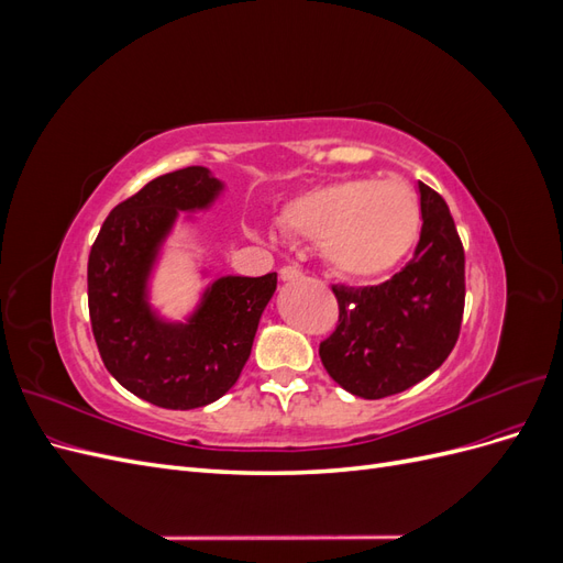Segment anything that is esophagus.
<instances>
[{
    "label": "esophagus",
    "instance_id": "1",
    "mask_svg": "<svg viewBox=\"0 0 563 563\" xmlns=\"http://www.w3.org/2000/svg\"><path fill=\"white\" fill-rule=\"evenodd\" d=\"M302 277V272L298 267H282L279 269V279L282 282H296Z\"/></svg>",
    "mask_w": 563,
    "mask_h": 563
}]
</instances>
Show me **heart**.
I'll return each mask as SVG.
<instances>
[{
  "label": "heart",
  "mask_w": 563,
  "mask_h": 563,
  "mask_svg": "<svg viewBox=\"0 0 563 563\" xmlns=\"http://www.w3.org/2000/svg\"><path fill=\"white\" fill-rule=\"evenodd\" d=\"M284 232L319 244L338 277L376 282L413 253L422 211L411 187L399 180L347 178L310 187L279 209Z\"/></svg>",
  "instance_id": "obj_1"
}]
</instances>
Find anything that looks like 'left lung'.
Returning a JSON list of instances; mask_svg holds the SVG:
<instances>
[{
  "mask_svg": "<svg viewBox=\"0 0 563 563\" xmlns=\"http://www.w3.org/2000/svg\"><path fill=\"white\" fill-rule=\"evenodd\" d=\"M422 230L411 263L366 288L333 286L340 319L319 345L329 376L362 399L397 395L451 354L465 308V253L446 201L418 180Z\"/></svg>",
  "mask_w": 563,
  "mask_h": 563,
  "instance_id": "1",
  "label": "left lung"
}]
</instances>
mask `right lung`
<instances>
[{
  "instance_id": "obj_1",
  "label": "right lung",
  "mask_w": 563,
  "mask_h": 563,
  "mask_svg": "<svg viewBox=\"0 0 563 563\" xmlns=\"http://www.w3.org/2000/svg\"><path fill=\"white\" fill-rule=\"evenodd\" d=\"M207 166L150 180L106 218L89 255V314L100 356L131 395L174 411L213 404L236 383L261 317L277 291L265 277L225 275L172 319L152 302V279L178 223L192 225L223 197ZM207 279L209 269L199 267Z\"/></svg>"
}]
</instances>
